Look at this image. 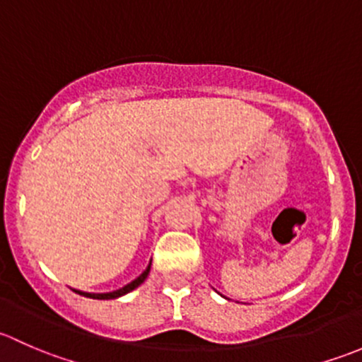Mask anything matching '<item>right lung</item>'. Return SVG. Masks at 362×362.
<instances>
[{
  "instance_id": "1",
  "label": "right lung",
  "mask_w": 362,
  "mask_h": 362,
  "mask_svg": "<svg viewBox=\"0 0 362 362\" xmlns=\"http://www.w3.org/2000/svg\"><path fill=\"white\" fill-rule=\"evenodd\" d=\"M148 272H151V264L147 266V269H145V272L141 273V275L138 276L136 280H133V282H131V284H127V286H124L122 289H119V291H113V293H105V294H90V293H82V291H75V293H78V294H82V296H87V298H93V299H113V298H119V296H124V294L131 293V291H133V289H136V287L140 286V284H144V280L147 279Z\"/></svg>"
}]
</instances>
